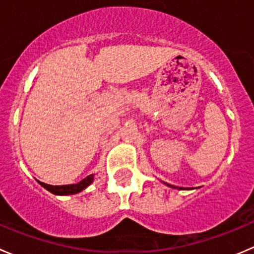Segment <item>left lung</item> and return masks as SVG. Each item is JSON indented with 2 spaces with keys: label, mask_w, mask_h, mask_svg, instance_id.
Instances as JSON below:
<instances>
[{
  "label": "left lung",
  "mask_w": 254,
  "mask_h": 254,
  "mask_svg": "<svg viewBox=\"0 0 254 254\" xmlns=\"http://www.w3.org/2000/svg\"><path fill=\"white\" fill-rule=\"evenodd\" d=\"M167 184V183H166ZM168 187H171V188H178V187H175V186H171V184H167ZM178 189H188V188H178Z\"/></svg>",
  "instance_id": "1"
}]
</instances>
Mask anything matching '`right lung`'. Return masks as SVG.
<instances>
[{
    "label": "right lung",
    "mask_w": 254,
    "mask_h": 254,
    "mask_svg": "<svg viewBox=\"0 0 254 254\" xmlns=\"http://www.w3.org/2000/svg\"><path fill=\"white\" fill-rule=\"evenodd\" d=\"M93 179L94 175H91L82 179L77 184H68V186H50V184L43 183V182H39L40 186L44 187L47 190L55 194V195H71V194H77L79 191L83 190V189H86L93 182Z\"/></svg>",
    "instance_id": "right-lung-1"
}]
</instances>
